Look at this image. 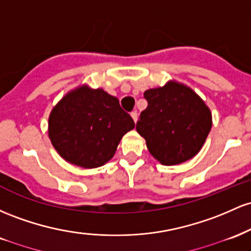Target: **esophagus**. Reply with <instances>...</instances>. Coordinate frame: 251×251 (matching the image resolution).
<instances>
[{
    "instance_id": "1",
    "label": "esophagus",
    "mask_w": 251,
    "mask_h": 251,
    "mask_svg": "<svg viewBox=\"0 0 251 251\" xmlns=\"http://www.w3.org/2000/svg\"><path fill=\"white\" fill-rule=\"evenodd\" d=\"M130 116H131V118H133V120H134V122L136 123L137 117H139V116H137V112H136V111H133V112H131V114H130Z\"/></svg>"
}]
</instances>
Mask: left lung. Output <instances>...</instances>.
I'll use <instances>...</instances> for the list:
<instances>
[{
  "mask_svg": "<svg viewBox=\"0 0 251 251\" xmlns=\"http://www.w3.org/2000/svg\"><path fill=\"white\" fill-rule=\"evenodd\" d=\"M148 106L136 130L149 153L166 166L179 165L198 154L212 126V115L192 89L171 80L145 91Z\"/></svg>",
  "mask_w": 251,
  "mask_h": 251,
  "instance_id": "left-lung-1",
  "label": "left lung"
}]
</instances>
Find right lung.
<instances>
[{
	"mask_svg": "<svg viewBox=\"0 0 251 251\" xmlns=\"http://www.w3.org/2000/svg\"><path fill=\"white\" fill-rule=\"evenodd\" d=\"M135 128L116 97L79 86L52 109L49 136L59 155L83 168L100 167L114 156L123 135Z\"/></svg>",
	"mask_w": 251,
	"mask_h": 251,
	"instance_id": "obj_1",
	"label": "right lung"
}]
</instances>
